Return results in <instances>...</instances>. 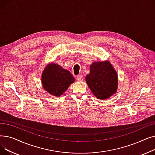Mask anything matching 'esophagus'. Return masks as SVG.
Here are the masks:
<instances>
[{
	"label": "esophagus",
	"instance_id": "esophagus-1",
	"mask_svg": "<svg viewBox=\"0 0 155 155\" xmlns=\"http://www.w3.org/2000/svg\"><path fill=\"white\" fill-rule=\"evenodd\" d=\"M76 80L77 81H82L83 80V77L81 75H78L76 77Z\"/></svg>",
	"mask_w": 155,
	"mask_h": 155
}]
</instances>
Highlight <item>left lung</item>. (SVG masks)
Segmentation results:
<instances>
[{"label": "left lung", "instance_id": "8db88e82", "mask_svg": "<svg viewBox=\"0 0 155 155\" xmlns=\"http://www.w3.org/2000/svg\"><path fill=\"white\" fill-rule=\"evenodd\" d=\"M85 80L92 93L99 99H106L116 92L117 75L108 61L94 62Z\"/></svg>", "mask_w": 155, "mask_h": 155}]
</instances>
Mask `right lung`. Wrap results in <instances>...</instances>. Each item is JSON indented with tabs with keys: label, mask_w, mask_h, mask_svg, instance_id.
<instances>
[{
	"label": "right lung",
	"mask_w": 155,
	"mask_h": 155,
	"mask_svg": "<svg viewBox=\"0 0 155 155\" xmlns=\"http://www.w3.org/2000/svg\"><path fill=\"white\" fill-rule=\"evenodd\" d=\"M41 81L45 90L50 94L58 97L75 82V78L69 71L52 63L49 64L43 71Z\"/></svg>",
	"instance_id": "right-lung-1"
}]
</instances>
